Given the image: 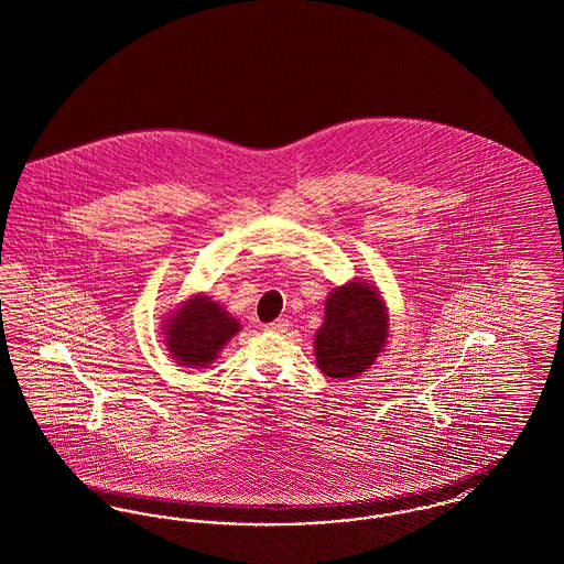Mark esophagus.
<instances>
[{
    "label": "esophagus",
    "instance_id": "obj_1",
    "mask_svg": "<svg viewBox=\"0 0 564 564\" xmlns=\"http://www.w3.org/2000/svg\"><path fill=\"white\" fill-rule=\"evenodd\" d=\"M288 328H290V322H288V319H274L272 324L265 326V330L268 332H285Z\"/></svg>",
    "mask_w": 564,
    "mask_h": 564
}]
</instances>
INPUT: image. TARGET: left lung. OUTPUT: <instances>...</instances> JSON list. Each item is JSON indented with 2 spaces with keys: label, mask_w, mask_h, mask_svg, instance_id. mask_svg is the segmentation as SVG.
<instances>
[{
  "label": "left lung",
  "mask_w": 564,
  "mask_h": 564,
  "mask_svg": "<svg viewBox=\"0 0 564 564\" xmlns=\"http://www.w3.org/2000/svg\"><path fill=\"white\" fill-rule=\"evenodd\" d=\"M388 336V315L381 296L360 283L338 288L326 300V319L315 336L322 372L334 379L356 377L370 368Z\"/></svg>",
  "instance_id": "8db88e82"
}]
</instances>
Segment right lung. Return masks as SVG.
I'll return each mask as SVG.
<instances>
[{
	"mask_svg": "<svg viewBox=\"0 0 564 564\" xmlns=\"http://www.w3.org/2000/svg\"><path fill=\"white\" fill-rule=\"evenodd\" d=\"M240 330V324L208 296L189 300L167 324L166 343L178 365L206 366Z\"/></svg>",
	"mask_w": 564,
	"mask_h": 564,
	"instance_id": "obj_1",
	"label": "right lung"
}]
</instances>
